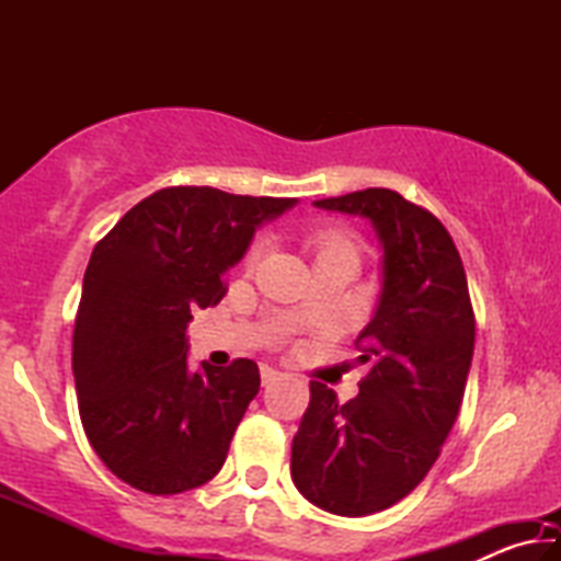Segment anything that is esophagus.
<instances>
[{
	"instance_id": "esophagus-1",
	"label": "esophagus",
	"mask_w": 561,
	"mask_h": 561,
	"mask_svg": "<svg viewBox=\"0 0 561 561\" xmlns=\"http://www.w3.org/2000/svg\"><path fill=\"white\" fill-rule=\"evenodd\" d=\"M282 378V371H277V368H272V366H262V383L264 386H270V383H274V381H279Z\"/></svg>"
}]
</instances>
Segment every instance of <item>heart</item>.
I'll return each instance as SVG.
<instances>
[{
  "mask_svg": "<svg viewBox=\"0 0 561 561\" xmlns=\"http://www.w3.org/2000/svg\"><path fill=\"white\" fill-rule=\"evenodd\" d=\"M260 242L257 244H252V250H250V254H247V262H254L257 260V254H260ZM317 250H319V257L321 254H327V252H339V250H351V247L341 240V237H336V234H321V237H317Z\"/></svg>",
  "mask_w": 561,
  "mask_h": 561,
  "instance_id": "obj_1",
  "label": "heart"
}]
</instances>
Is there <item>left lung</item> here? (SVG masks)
<instances>
[{
	"label": "left lung",
	"mask_w": 561,
	"mask_h": 561,
	"mask_svg": "<svg viewBox=\"0 0 561 561\" xmlns=\"http://www.w3.org/2000/svg\"><path fill=\"white\" fill-rule=\"evenodd\" d=\"M364 217L381 242V291L356 344L368 376L339 403L311 381L291 443V480L317 507L366 517L396 505L438 460L458 417L474 317L453 237L428 210L386 187L314 203Z\"/></svg>",
	"instance_id": "obj_1"
}]
</instances>
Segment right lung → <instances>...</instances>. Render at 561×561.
I'll list each match as a JSON object with an SVG mask.
<instances>
[{
    "label": "right lung",
    "instance_id": "1",
    "mask_svg": "<svg viewBox=\"0 0 561 561\" xmlns=\"http://www.w3.org/2000/svg\"><path fill=\"white\" fill-rule=\"evenodd\" d=\"M294 197L163 187L93 247L73 327L79 413L106 468L148 495H178L225 465L260 368L187 366L193 311L225 297V272Z\"/></svg>",
    "mask_w": 561,
    "mask_h": 561
}]
</instances>
